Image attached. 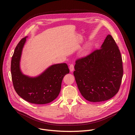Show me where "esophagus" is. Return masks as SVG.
Instances as JSON below:
<instances>
[{"instance_id":"34e87169","label":"esophagus","mask_w":135,"mask_h":135,"mask_svg":"<svg viewBox=\"0 0 135 135\" xmlns=\"http://www.w3.org/2000/svg\"><path fill=\"white\" fill-rule=\"evenodd\" d=\"M69 69H70V72H73V70L74 69V65H73V64H71V65H70V66H69Z\"/></svg>"}]
</instances>
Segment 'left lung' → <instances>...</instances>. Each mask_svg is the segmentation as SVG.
Instances as JSON below:
<instances>
[{
	"label": "left lung",
	"mask_w": 135,
	"mask_h": 135,
	"mask_svg": "<svg viewBox=\"0 0 135 135\" xmlns=\"http://www.w3.org/2000/svg\"><path fill=\"white\" fill-rule=\"evenodd\" d=\"M73 74L78 88L86 100L101 102L118 92L123 75V62L118 46L108 34L101 48L77 60Z\"/></svg>",
	"instance_id": "obj_1"
}]
</instances>
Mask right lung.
<instances>
[{"instance_id":"obj_1","label":"right lung","mask_w":135,"mask_h":135,"mask_svg":"<svg viewBox=\"0 0 135 135\" xmlns=\"http://www.w3.org/2000/svg\"><path fill=\"white\" fill-rule=\"evenodd\" d=\"M27 37L21 39L16 46L11 63L13 85L17 94L26 101L44 104L53 101L60 93L64 76L69 73L66 63L51 65L35 77L25 75L20 69L22 49Z\"/></svg>"}]
</instances>
